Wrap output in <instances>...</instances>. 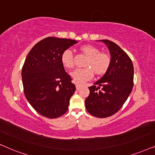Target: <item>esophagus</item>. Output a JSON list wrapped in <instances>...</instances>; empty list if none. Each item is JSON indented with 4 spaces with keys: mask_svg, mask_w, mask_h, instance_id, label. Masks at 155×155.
<instances>
[{
    "mask_svg": "<svg viewBox=\"0 0 155 155\" xmlns=\"http://www.w3.org/2000/svg\"><path fill=\"white\" fill-rule=\"evenodd\" d=\"M81 85H79V84H76V90H79L80 88H81Z\"/></svg>",
    "mask_w": 155,
    "mask_h": 155,
    "instance_id": "obj_1",
    "label": "esophagus"
}]
</instances>
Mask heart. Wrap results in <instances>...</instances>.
<instances>
[{
	"mask_svg": "<svg viewBox=\"0 0 155 155\" xmlns=\"http://www.w3.org/2000/svg\"><path fill=\"white\" fill-rule=\"evenodd\" d=\"M80 51L88 57L84 63L85 69H76L71 76L76 84H83L91 79L94 73L96 76H102L108 71L110 64V57L108 54L101 52L98 47L91 45H83ZM61 64L65 69H71L74 67V57L71 50L67 49L61 55Z\"/></svg>",
	"mask_w": 155,
	"mask_h": 155,
	"instance_id": "obj_1",
	"label": "heart"
}]
</instances>
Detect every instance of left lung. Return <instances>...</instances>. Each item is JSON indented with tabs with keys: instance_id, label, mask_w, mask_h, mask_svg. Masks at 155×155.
<instances>
[{
	"instance_id": "1",
	"label": "left lung",
	"mask_w": 155,
	"mask_h": 155,
	"mask_svg": "<svg viewBox=\"0 0 155 155\" xmlns=\"http://www.w3.org/2000/svg\"><path fill=\"white\" fill-rule=\"evenodd\" d=\"M108 47L110 64L101 79L88 87L86 108L93 116L107 117L116 113L126 101L133 88L134 68L128 55L115 43L99 40Z\"/></svg>"
}]
</instances>
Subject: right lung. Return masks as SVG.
<instances>
[{"label": "right lung", "mask_w": 155, "mask_h": 155, "mask_svg": "<svg viewBox=\"0 0 155 155\" xmlns=\"http://www.w3.org/2000/svg\"><path fill=\"white\" fill-rule=\"evenodd\" d=\"M77 42L49 37L37 43L26 57L22 69L24 94L42 116L56 118L69 108L76 87L61 64V55Z\"/></svg>", "instance_id": "obj_1"}]
</instances>
